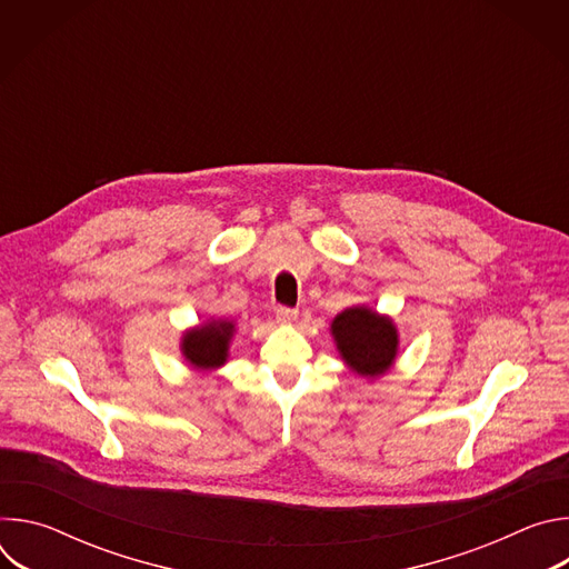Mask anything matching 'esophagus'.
I'll use <instances>...</instances> for the list:
<instances>
[{
	"instance_id": "obj_1",
	"label": "esophagus",
	"mask_w": 569,
	"mask_h": 569,
	"mask_svg": "<svg viewBox=\"0 0 569 569\" xmlns=\"http://www.w3.org/2000/svg\"><path fill=\"white\" fill-rule=\"evenodd\" d=\"M297 317H299V310H295V308H286V306L277 308V321H281V323H292V321H297Z\"/></svg>"
}]
</instances>
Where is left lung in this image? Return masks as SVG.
<instances>
[{"mask_svg": "<svg viewBox=\"0 0 569 569\" xmlns=\"http://www.w3.org/2000/svg\"><path fill=\"white\" fill-rule=\"evenodd\" d=\"M331 336L345 365L365 378L385 376L398 356V329L389 315L360 303L331 321Z\"/></svg>", "mask_w": 569, "mask_h": 569, "instance_id": "1", "label": "left lung"}]
</instances>
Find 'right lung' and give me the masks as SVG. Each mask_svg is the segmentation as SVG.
<instances>
[{"instance_id": "right-lung-1", "label": "right lung", "mask_w": 569, "mask_h": 569, "mask_svg": "<svg viewBox=\"0 0 569 569\" xmlns=\"http://www.w3.org/2000/svg\"><path fill=\"white\" fill-rule=\"evenodd\" d=\"M233 333V319H207L200 327H193L182 333L180 351L191 369L209 373L227 362Z\"/></svg>"}]
</instances>
